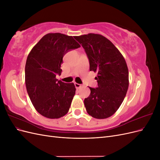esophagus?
<instances>
[{"label": "esophagus", "mask_w": 160, "mask_h": 160, "mask_svg": "<svg viewBox=\"0 0 160 160\" xmlns=\"http://www.w3.org/2000/svg\"><path fill=\"white\" fill-rule=\"evenodd\" d=\"M74 84H75V86L76 89H79V88H81V87H82V85H81V84H79V83H75Z\"/></svg>", "instance_id": "34e87169"}]
</instances>
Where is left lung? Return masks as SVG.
<instances>
[{
  "instance_id": "8db88e82",
  "label": "left lung",
  "mask_w": 160,
  "mask_h": 160,
  "mask_svg": "<svg viewBox=\"0 0 160 160\" xmlns=\"http://www.w3.org/2000/svg\"><path fill=\"white\" fill-rule=\"evenodd\" d=\"M75 38L85 49L90 71L98 73V88L89 87L91 93L84 100L86 110L96 119L109 118L122 105L128 89L126 62L115 46L103 35L89 33Z\"/></svg>"
}]
</instances>
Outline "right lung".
I'll return each instance as SVG.
<instances>
[{
  "instance_id": "right-lung-1",
  "label": "right lung",
  "mask_w": 160,
  "mask_h": 160,
  "mask_svg": "<svg viewBox=\"0 0 160 160\" xmlns=\"http://www.w3.org/2000/svg\"><path fill=\"white\" fill-rule=\"evenodd\" d=\"M80 45L72 36L48 33L31 51L25 65L27 93L35 109L42 116L58 119L68 112L75 94L74 84L56 79L61 75L62 57Z\"/></svg>"
}]
</instances>
